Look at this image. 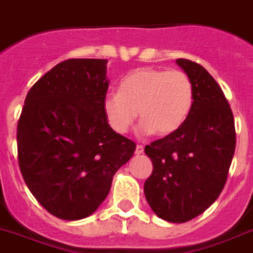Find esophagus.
<instances>
[{"instance_id":"1","label":"esophagus","mask_w":253,"mask_h":253,"mask_svg":"<svg viewBox=\"0 0 253 253\" xmlns=\"http://www.w3.org/2000/svg\"><path fill=\"white\" fill-rule=\"evenodd\" d=\"M141 153H144V147L143 145H136V149H135V155H141Z\"/></svg>"}]
</instances>
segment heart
Here are the masks:
<instances>
[{"mask_svg":"<svg viewBox=\"0 0 253 253\" xmlns=\"http://www.w3.org/2000/svg\"><path fill=\"white\" fill-rule=\"evenodd\" d=\"M192 104L194 84L186 73L143 67L123 78L120 93L106 94L102 109L114 132L126 133L139 113L141 133L168 136L186 122Z\"/></svg>","mask_w":253,"mask_h":253,"instance_id":"b5f03b06","label":"heart"}]
</instances>
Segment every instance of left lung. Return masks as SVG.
<instances>
[{"label": "left lung", "mask_w": 253, "mask_h": 253, "mask_svg": "<svg viewBox=\"0 0 253 253\" xmlns=\"http://www.w3.org/2000/svg\"><path fill=\"white\" fill-rule=\"evenodd\" d=\"M194 84V104L179 130L144 149L153 164L144 194L168 222L198 217L217 200L235 152L233 112L213 77L196 62L176 59Z\"/></svg>", "instance_id": "obj_1"}]
</instances>
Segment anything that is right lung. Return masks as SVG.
Instances as JSON below:
<instances>
[{
    "label": "right lung",
    "mask_w": 253,
    "mask_h": 253,
    "mask_svg": "<svg viewBox=\"0 0 253 253\" xmlns=\"http://www.w3.org/2000/svg\"><path fill=\"white\" fill-rule=\"evenodd\" d=\"M106 63L63 61L27 93L16 128L19 168L36 200L57 218L93 214L136 148L104 114Z\"/></svg>",
    "instance_id": "add662e5"
}]
</instances>
